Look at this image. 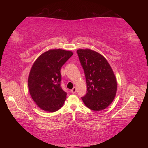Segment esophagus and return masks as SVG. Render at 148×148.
Listing matches in <instances>:
<instances>
[{
	"label": "esophagus",
	"mask_w": 148,
	"mask_h": 148,
	"mask_svg": "<svg viewBox=\"0 0 148 148\" xmlns=\"http://www.w3.org/2000/svg\"><path fill=\"white\" fill-rule=\"evenodd\" d=\"M71 92H72V93H73V94L76 93V87H74L73 89H71Z\"/></svg>",
	"instance_id": "obj_1"
}]
</instances>
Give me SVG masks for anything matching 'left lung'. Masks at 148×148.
<instances>
[{
    "mask_svg": "<svg viewBox=\"0 0 148 148\" xmlns=\"http://www.w3.org/2000/svg\"><path fill=\"white\" fill-rule=\"evenodd\" d=\"M86 76L87 93L82 99L88 108L100 111L113 102L117 91L114 72L104 57L91 49H77Z\"/></svg>",
    "mask_w": 148,
    "mask_h": 148,
    "instance_id": "8db88e82",
    "label": "left lung"
}]
</instances>
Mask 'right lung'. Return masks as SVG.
Listing matches in <instances>:
<instances>
[{
	"instance_id": "right-lung-1",
	"label": "right lung",
	"mask_w": 148,
	"mask_h": 148,
	"mask_svg": "<svg viewBox=\"0 0 148 148\" xmlns=\"http://www.w3.org/2000/svg\"><path fill=\"white\" fill-rule=\"evenodd\" d=\"M72 55L71 51L50 49L40 56L32 65L28 78L29 92L44 111H57L66 100L67 94L61 86V69Z\"/></svg>"
}]
</instances>
